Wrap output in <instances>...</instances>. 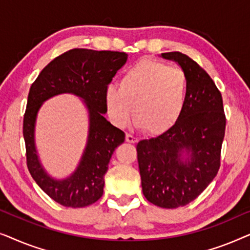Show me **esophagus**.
<instances>
[{"label":"esophagus","instance_id":"1","mask_svg":"<svg viewBox=\"0 0 250 250\" xmlns=\"http://www.w3.org/2000/svg\"><path fill=\"white\" fill-rule=\"evenodd\" d=\"M126 141H127L128 143H135L136 141H138V139L134 138L132 134H126Z\"/></svg>","mask_w":250,"mask_h":250}]
</instances>
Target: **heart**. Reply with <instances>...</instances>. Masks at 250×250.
Instances as JSON below:
<instances>
[{"label":"heart","instance_id":"heart-1","mask_svg":"<svg viewBox=\"0 0 250 250\" xmlns=\"http://www.w3.org/2000/svg\"><path fill=\"white\" fill-rule=\"evenodd\" d=\"M187 77L179 67L156 60L139 61L123 74L119 88L104 90V105L112 124L124 127L134 115L135 125L150 135L163 134L182 115L187 101Z\"/></svg>","mask_w":250,"mask_h":250}]
</instances>
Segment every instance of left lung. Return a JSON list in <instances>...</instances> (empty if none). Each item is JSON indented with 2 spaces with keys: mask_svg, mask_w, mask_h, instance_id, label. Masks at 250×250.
I'll return each instance as SVG.
<instances>
[{
  "mask_svg": "<svg viewBox=\"0 0 250 250\" xmlns=\"http://www.w3.org/2000/svg\"><path fill=\"white\" fill-rule=\"evenodd\" d=\"M162 57L175 61L186 74V105L172 128L140 141L136 151L146 200L177 208L196 199L216 176L227 119L221 92L196 61L181 52Z\"/></svg>",
  "mask_w": 250,
  "mask_h": 250,
  "instance_id": "8db88e82",
  "label": "left lung"
}]
</instances>
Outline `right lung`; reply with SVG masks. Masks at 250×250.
<instances>
[{
    "label": "right lung",
    "mask_w": 250,
    "mask_h": 250,
    "mask_svg": "<svg viewBox=\"0 0 250 250\" xmlns=\"http://www.w3.org/2000/svg\"><path fill=\"white\" fill-rule=\"evenodd\" d=\"M126 60L125 52L73 49L51 61L30 86L22 127L27 167L41 189L62 206L85 207L104 194L109 160L115 149L125 141V133L104 117L107 112L104 94ZM61 93H73L83 99L89 110L90 127L87 146L77 170L67 179L56 180L40 165L33 132L40 105Z\"/></svg>",
    "instance_id": "right-lung-1"
}]
</instances>
